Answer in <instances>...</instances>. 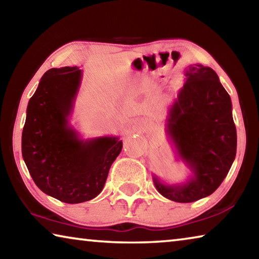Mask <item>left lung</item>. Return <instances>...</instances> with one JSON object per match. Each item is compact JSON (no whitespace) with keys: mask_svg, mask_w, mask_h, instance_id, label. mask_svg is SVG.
Instances as JSON below:
<instances>
[{"mask_svg":"<svg viewBox=\"0 0 259 259\" xmlns=\"http://www.w3.org/2000/svg\"><path fill=\"white\" fill-rule=\"evenodd\" d=\"M165 133L188 176L181 183H165L153 174L157 192L181 203L212 194L236 154L231 97L212 68L191 64L184 69V84L169 107Z\"/></svg>","mask_w":259,"mask_h":259,"instance_id":"8db88e82","label":"left lung"}]
</instances>
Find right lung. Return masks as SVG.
I'll return each instance as SVG.
<instances>
[{"label":"right lung","instance_id":"right-lung-1","mask_svg":"<svg viewBox=\"0 0 259 259\" xmlns=\"http://www.w3.org/2000/svg\"><path fill=\"white\" fill-rule=\"evenodd\" d=\"M82 77L77 66L46 72L28 102L21 136L23 159L34 183L66 203L95 199L122 150L117 136L85 139L71 124Z\"/></svg>","mask_w":259,"mask_h":259}]
</instances>
